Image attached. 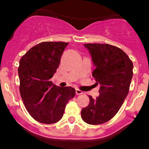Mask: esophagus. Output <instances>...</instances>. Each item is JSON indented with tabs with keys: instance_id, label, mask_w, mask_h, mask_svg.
<instances>
[{
	"instance_id": "esophagus-1",
	"label": "esophagus",
	"mask_w": 149,
	"mask_h": 149,
	"mask_svg": "<svg viewBox=\"0 0 149 149\" xmlns=\"http://www.w3.org/2000/svg\"><path fill=\"white\" fill-rule=\"evenodd\" d=\"M76 95H80V94H83V92H82V91H81V90L76 89Z\"/></svg>"
}]
</instances>
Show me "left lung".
<instances>
[{
    "label": "left lung",
    "mask_w": 149,
    "mask_h": 149,
    "mask_svg": "<svg viewBox=\"0 0 149 149\" xmlns=\"http://www.w3.org/2000/svg\"><path fill=\"white\" fill-rule=\"evenodd\" d=\"M95 69L92 76L100 84V95L89 96V104L82 109L81 118L90 125L112 119L127 97L133 78V64L121 49L108 44H85Z\"/></svg>",
    "instance_id": "1"
}]
</instances>
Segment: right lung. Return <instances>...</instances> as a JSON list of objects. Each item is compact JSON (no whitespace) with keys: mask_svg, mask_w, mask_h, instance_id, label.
<instances>
[{"mask_svg":"<svg viewBox=\"0 0 149 149\" xmlns=\"http://www.w3.org/2000/svg\"><path fill=\"white\" fill-rule=\"evenodd\" d=\"M68 45L63 42H41L19 61V90L23 102L29 115L44 124L59 121L67 103L76 94L71 86L60 87L50 81Z\"/></svg>","mask_w":149,"mask_h":149,"instance_id":"right-lung-1","label":"right lung"}]
</instances>
